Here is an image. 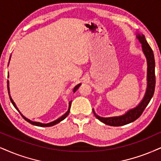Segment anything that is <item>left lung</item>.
I'll return each mask as SVG.
<instances>
[{
  "label": "left lung",
  "instance_id": "left-lung-1",
  "mask_svg": "<svg viewBox=\"0 0 161 161\" xmlns=\"http://www.w3.org/2000/svg\"><path fill=\"white\" fill-rule=\"evenodd\" d=\"M136 38L142 44V48L145 56L147 60V88L145 96L141 101V102L136 106V108L130 109L124 115L114 117H101L95 113L92 109L95 116L100 120L101 122L110 126H122L134 122L136 119L141 116L142 112L146 109L148 103L152 99L154 92L155 88V73H154V68H155V62H154V57L152 49L151 48L149 45L148 44L145 36L142 34H136Z\"/></svg>",
  "mask_w": 161,
  "mask_h": 161
}]
</instances>
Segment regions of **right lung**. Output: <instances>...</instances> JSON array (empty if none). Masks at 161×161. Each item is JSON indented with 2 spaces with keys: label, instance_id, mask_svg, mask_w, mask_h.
<instances>
[{
  "label": "right lung",
  "instance_id": "1",
  "mask_svg": "<svg viewBox=\"0 0 161 161\" xmlns=\"http://www.w3.org/2000/svg\"><path fill=\"white\" fill-rule=\"evenodd\" d=\"M10 57H11V56H10ZM10 57H9V60H10ZM9 65V64H8ZM8 77H9V73H8ZM9 80H7V89H8V92H9V98H10V101H11V102H12V104H13V106L15 107V108L16 109V110L19 111V112L20 113V114L21 115V116H22V117L24 119H25L27 121V122H28L29 123H31V125H36V126H39V127H51V126H53V125H56V124H58L59 122H60L61 121H63V119H65V118H66L67 117V116H68V115L69 114V111H70V108H71V102H69V109H68V111H67L66 113H65V114H64V115H63L62 116H60L59 117V118H58L57 119H56L55 121H53V122H49V123H47V124H44V123H41V122H33V121H31V120H30V119H28L27 118H26V117H25L23 116L22 114H21V112H20V111L19 110V109H18V108L16 107V105H15V102H13V99H12V98H11V96H10V95H9ZM81 85V84H77L76 86L75 87L74 89H73V92H76V90H77V89L79 88V87H80V86Z\"/></svg>",
  "mask_w": 161,
  "mask_h": 161
}]
</instances>
